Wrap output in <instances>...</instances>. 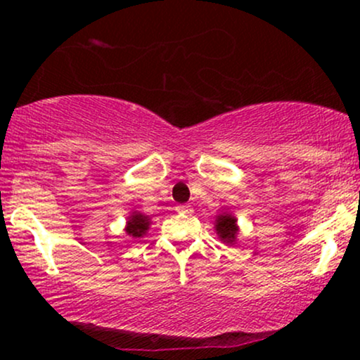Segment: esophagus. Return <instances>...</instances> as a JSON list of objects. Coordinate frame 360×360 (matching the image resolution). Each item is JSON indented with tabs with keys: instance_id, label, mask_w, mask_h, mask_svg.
<instances>
[{
	"instance_id": "1",
	"label": "esophagus",
	"mask_w": 360,
	"mask_h": 360,
	"mask_svg": "<svg viewBox=\"0 0 360 360\" xmlns=\"http://www.w3.org/2000/svg\"><path fill=\"white\" fill-rule=\"evenodd\" d=\"M176 210L179 213H189V212H191V206H189V205H177Z\"/></svg>"
}]
</instances>
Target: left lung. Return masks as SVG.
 I'll return each mask as SVG.
<instances>
[{"label": "left lung", "mask_w": 360, "mask_h": 360, "mask_svg": "<svg viewBox=\"0 0 360 360\" xmlns=\"http://www.w3.org/2000/svg\"><path fill=\"white\" fill-rule=\"evenodd\" d=\"M214 230L220 235V238L225 243H233L237 238L238 226H237V218L230 213H221L218 214L217 220H214Z\"/></svg>", "instance_id": "left-lung-1"}]
</instances>
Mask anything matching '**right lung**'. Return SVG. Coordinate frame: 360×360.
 <instances>
[{
	"instance_id": "1",
	"label": "right lung",
	"mask_w": 360,
	"mask_h": 360,
	"mask_svg": "<svg viewBox=\"0 0 360 360\" xmlns=\"http://www.w3.org/2000/svg\"><path fill=\"white\" fill-rule=\"evenodd\" d=\"M148 225H150V218L147 214L140 213V212H134L128 217L125 232L130 235L131 238H140L146 235L148 230Z\"/></svg>"
}]
</instances>
